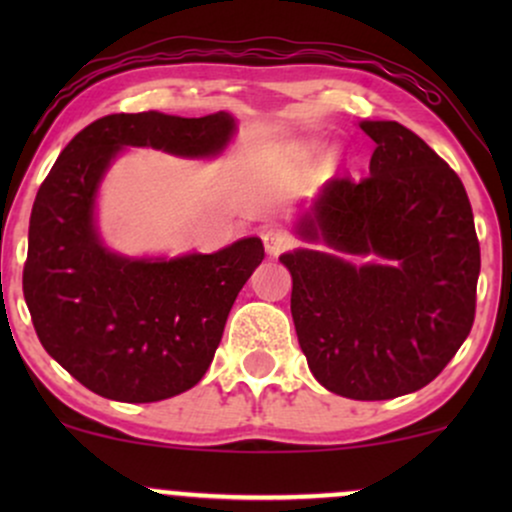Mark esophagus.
Wrapping results in <instances>:
<instances>
[{
    "mask_svg": "<svg viewBox=\"0 0 512 512\" xmlns=\"http://www.w3.org/2000/svg\"><path fill=\"white\" fill-rule=\"evenodd\" d=\"M262 240H264V248H267L269 255H281V252L291 250L296 245V238H293L291 231L281 226H267L262 231Z\"/></svg>",
    "mask_w": 512,
    "mask_h": 512,
    "instance_id": "34e87169",
    "label": "esophagus"
}]
</instances>
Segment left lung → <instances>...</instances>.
<instances>
[{"instance_id":"left-lung-1","label":"left lung","mask_w":512,"mask_h":512,"mask_svg":"<svg viewBox=\"0 0 512 512\" xmlns=\"http://www.w3.org/2000/svg\"><path fill=\"white\" fill-rule=\"evenodd\" d=\"M361 129L375 142L370 175L327 182L301 233L385 264L317 250L279 260L310 373L334 395L375 402L421 390L457 354L477 313L481 255L455 170L399 122Z\"/></svg>"}]
</instances>
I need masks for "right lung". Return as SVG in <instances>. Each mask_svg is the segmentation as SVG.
<instances>
[{"instance_id":"right-lung-1","label":"right lung","mask_w":512,"mask_h":512,"mask_svg":"<svg viewBox=\"0 0 512 512\" xmlns=\"http://www.w3.org/2000/svg\"><path fill=\"white\" fill-rule=\"evenodd\" d=\"M231 134L226 113L105 115L64 146L40 185L23 298L45 351L96 395L144 404L197 385L238 291L264 260L260 238L170 262L108 252L93 228V197L110 158L122 146L211 156Z\"/></svg>"}]
</instances>
